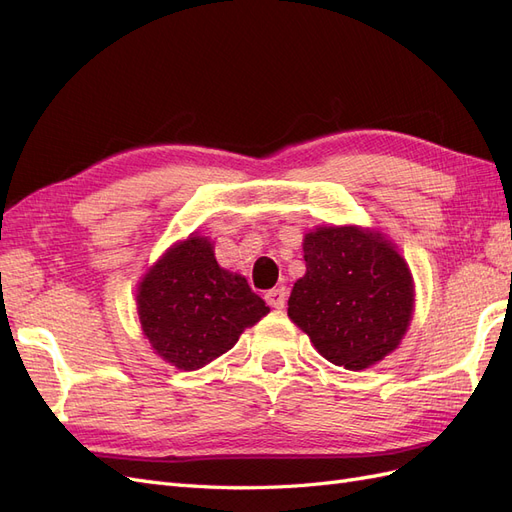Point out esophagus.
<instances>
[{
	"mask_svg": "<svg viewBox=\"0 0 512 512\" xmlns=\"http://www.w3.org/2000/svg\"><path fill=\"white\" fill-rule=\"evenodd\" d=\"M265 301L273 307V309H284L286 305V290L284 288H273L265 294Z\"/></svg>",
	"mask_w": 512,
	"mask_h": 512,
	"instance_id": "1",
	"label": "esophagus"
}]
</instances>
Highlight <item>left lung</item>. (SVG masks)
<instances>
[{"label":"left lung","instance_id":"1","mask_svg":"<svg viewBox=\"0 0 512 512\" xmlns=\"http://www.w3.org/2000/svg\"><path fill=\"white\" fill-rule=\"evenodd\" d=\"M303 258L307 271L292 286L288 316L324 359L356 371L399 346L414 282L389 239L359 226H318L303 239Z\"/></svg>","mask_w":512,"mask_h":512}]
</instances>
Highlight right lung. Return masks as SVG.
<instances>
[{
	"mask_svg": "<svg viewBox=\"0 0 512 512\" xmlns=\"http://www.w3.org/2000/svg\"><path fill=\"white\" fill-rule=\"evenodd\" d=\"M136 303L151 348L183 371L218 359L269 314L245 277L222 269L213 243L196 235L170 247L149 269Z\"/></svg>",
	"mask_w": 512,
	"mask_h": 512,
	"instance_id": "obj_1",
	"label": "right lung"
}]
</instances>
